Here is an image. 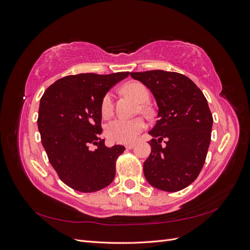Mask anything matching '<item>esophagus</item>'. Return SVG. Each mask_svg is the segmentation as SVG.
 Masks as SVG:
<instances>
[{"mask_svg":"<svg viewBox=\"0 0 250 250\" xmlns=\"http://www.w3.org/2000/svg\"><path fill=\"white\" fill-rule=\"evenodd\" d=\"M135 145V143H129V144H126V148L127 149H132Z\"/></svg>","mask_w":250,"mask_h":250,"instance_id":"1","label":"esophagus"}]
</instances>
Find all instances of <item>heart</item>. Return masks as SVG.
Segmentation results:
<instances>
[{
    "label": "heart",
    "mask_w": 250,
    "mask_h": 250,
    "mask_svg": "<svg viewBox=\"0 0 250 250\" xmlns=\"http://www.w3.org/2000/svg\"><path fill=\"white\" fill-rule=\"evenodd\" d=\"M123 90L132 96L135 100L141 102V110L145 113H149L150 109L148 102L150 98L149 89L141 82H130L123 87ZM113 112V95L108 92L105 94L101 100V113L105 118H108ZM146 128V122L142 117L126 119L118 118L111 122L106 127V134L109 140L116 143L126 144L133 142L138 135Z\"/></svg>",
    "instance_id": "b5f03b06"
}]
</instances>
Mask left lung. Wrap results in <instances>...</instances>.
<instances>
[{"instance_id":"left-lung-1","label":"left lung","mask_w":250,"mask_h":250,"mask_svg":"<svg viewBox=\"0 0 250 250\" xmlns=\"http://www.w3.org/2000/svg\"><path fill=\"white\" fill-rule=\"evenodd\" d=\"M130 76L152 92L158 105V120L149 131L153 139L144 175L158 190H183L198 177L210 143L213 116L206 97L179 73L154 70Z\"/></svg>"}]
</instances>
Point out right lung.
I'll use <instances>...</instances> for the list:
<instances>
[{"label": "right lung", "mask_w": 250, "mask_h": 250, "mask_svg": "<svg viewBox=\"0 0 250 250\" xmlns=\"http://www.w3.org/2000/svg\"><path fill=\"white\" fill-rule=\"evenodd\" d=\"M129 72L70 75L51 84L41 98L37 125L49 162L60 180L82 193L111 184L125 147L101 139V100Z\"/></svg>", "instance_id": "right-lung-1"}]
</instances>
